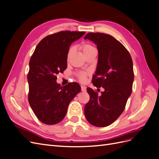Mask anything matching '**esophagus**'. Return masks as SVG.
<instances>
[{
  "label": "esophagus",
  "mask_w": 159,
  "mask_h": 159,
  "mask_svg": "<svg viewBox=\"0 0 159 159\" xmlns=\"http://www.w3.org/2000/svg\"><path fill=\"white\" fill-rule=\"evenodd\" d=\"M81 89L82 91H86V87L84 85H81Z\"/></svg>",
  "instance_id": "34e87169"
}]
</instances>
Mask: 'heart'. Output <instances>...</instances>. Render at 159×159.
I'll return each mask as SVG.
<instances>
[{"mask_svg": "<svg viewBox=\"0 0 159 159\" xmlns=\"http://www.w3.org/2000/svg\"><path fill=\"white\" fill-rule=\"evenodd\" d=\"M80 48L81 50V51L83 52L85 57L88 55H89L90 53H91L93 51L96 50L95 48L91 44H89V43H83L82 44H81ZM74 52H75V47L71 46L68 52V54H67V61H68V62L70 61L71 57L74 54ZM76 74H77V77H78V79L80 81H81V82H84V81L86 80V79H87V77L88 75V73L86 71H78Z\"/></svg>", "mask_w": 159, "mask_h": 159, "instance_id": "obj_1", "label": "heart"}]
</instances>
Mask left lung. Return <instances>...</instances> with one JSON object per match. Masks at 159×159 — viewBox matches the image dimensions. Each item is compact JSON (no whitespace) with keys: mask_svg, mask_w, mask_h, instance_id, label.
<instances>
[{"mask_svg":"<svg viewBox=\"0 0 159 159\" xmlns=\"http://www.w3.org/2000/svg\"><path fill=\"white\" fill-rule=\"evenodd\" d=\"M84 38L97 45L98 62L92 83L96 88L105 89L99 96L98 92L87 88L90 99L84 108L85 116L92 125L107 127L121 115L131 94L132 58L126 48L109 34L89 32Z\"/></svg>","mask_w":159,"mask_h":159,"instance_id":"1","label":"left lung"}]
</instances>
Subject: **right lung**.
<instances>
[{"mask_svg": "<svg viewBox=\"0 0 159 159\" xmlns=\"http://www.w3.org/2000/svg\"><path fill=\"white\" fill-rule=\"evenodd\" d=\"M85 32L61 31L48 35L39 42L29 61L27 79L28 102L40 121L46 125L60 123L71 101L81 91L76 82L61 86L57 76L67 68V54L72 42Z\"/></svg>", "mask_w": 159, "mask_h": 159, "instance_id": "1", "label": "right lung"}]
</instances>
